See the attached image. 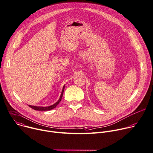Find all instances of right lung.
I'll return each instance as SVG.
<instances>
[{
	"label": "right lung",
	"mask_w": 153,
	"mask_h": 153,
	"mask_svg": "<svg viewBox=\"0 0 153 153\" xmlns=\"http://www.w3.org/2000/svg\"><path fill=\"white\" fill-rule=\"evenodd\" d=\"M64 88H65V85L63 86V88H62V92H61V96H60L59 100H58V101H56V102L55 104H53V105H51V106H46V107L35 106H31V105H29V106L30 108H31L32 109H34V110H36V111H50V110H52V109L55 108L57 106V105L59 103V102H60L61 99H62V95H63Z\"/></svg>",
	"instance_id": "1"
}]
</instances>
